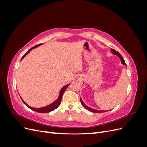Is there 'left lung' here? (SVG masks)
I'll return each mask as SVG.
<instances>
[{"mask_svg": "<svg viewBox=\"0 0 147 147\" xmlns=\"http://www.w3.org/2000/svg\"><path fill=\"white\" fill-rule=\"evenodd\" d=\"M112 53L113 55H115L118 56L119 57V58H120V59H121V63H122L123 64H124V65L126 66V63H125V61H124V59H123V57H122V56H121V55H120V53H119V52H118L117 51L115 50H113V49L112 48ZM80 101H81V103H82V104L83 105V106L86 109L88 110L89 111H90V112H94V113H102V112H107V111H109V110H107H107H96V109H92V108L90 107L87 106L86 104H84V103L83 102V101L82 100V98H80Z\"/></svg>", "mask_w": 147, "mask_h": 147, "instance_id": "obj_1", "label": "left lung"}]
</instances>
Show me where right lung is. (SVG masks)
<instances>
[{"instance_id": "right-lung-1", "label": "right lung", "mask_w": 147, "mask_h": 147, "mask_svg": "<svg viewBox=\"0 0 147 147\" xmlns=\"http://www.w3.org/2000/svg\"><path fill=\"white\" fill-rule=\"evenodd\" d=\"M41 45H42V44H39V45H35V47H32V48H31L30 49H29V50L25 53L23 57H22L21 60L23 59L24 58V57L28 54V53H29L31 50H33V49H34L35 48L38 47V46ZM69 84H70V83L68 84H67V85L64 86V87H63V88H61V91H60V92H59V97H58V98H57L54 102H53L52 104H50V105H47V106L43 107H41V108H34V107H30V106H29V105H28L27 104H26V102L23 100V99L21 98V99L22 101L23 102V103H24L26 106L28 107H29L30 109L35 111V112H38V113H48V112H51V111L54 110H55L56 109H57V107H58V106H59V105H60V104H61V99H62V97H63V94H64V92H65V91L66 90L67 88L68 87V86L69 85Z\"/></svg>"}]
</instances>
